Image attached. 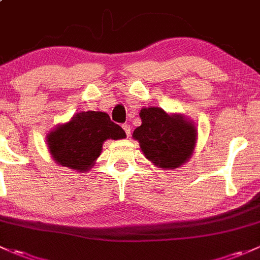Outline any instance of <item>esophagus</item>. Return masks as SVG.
<instances>
[{
	"instance_id": "34e87169",
	"label": "esophagus",
	"mask_w": 260,
	"mask_h": 260,
	"mask_svg": "<svg viewBox=\"0 0 260 260\" xmlns=\"http://www.w3.org/2000/svg\"><path fill=\"white\" fill-rule=\"evenodd\" d=\"M122 129H124L125 133H126L127 138H129V136H130V133H131V127H130V125H129V124H124V125H122Z\"/></svg>"
}]
</instances>
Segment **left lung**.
<instances>
[{"mask_svg": "<svg viewBox=\"0 0 260 260\" xmlns=\"http://www.w3.org/2000/svg\"><path fill=\"white\" fill-rule=\"evenodd\" d=\"M141 125L133 133L141 151L152 165L176 169L189 161L198 140L194 122L183 114H169L161 108H143Z\"/></svg>", "mask_w": 260, "mask_h": 260, "instance_id": "8db88e82", "label": "left lung"}]
</instances>
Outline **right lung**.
I'll return each mask as SVG.
<instances>
[{
  "label": "right lung",
  "instance_id": "add662e5",
  "mask_svg": "<svg viewBox=\"0 0 260 260\" xmlns=\"http://www.w3.org/2000/svg\"><path fill=\"white\" fill-rule=\"evenodd\" d=\"M126 134L106 112L80 111L47 134L46 144L53 161L76 173H86L100 156L106 140H120Z\"/></svg>",
  "mask_w": 260,
  "mask_h": 260
}]
</instances>
